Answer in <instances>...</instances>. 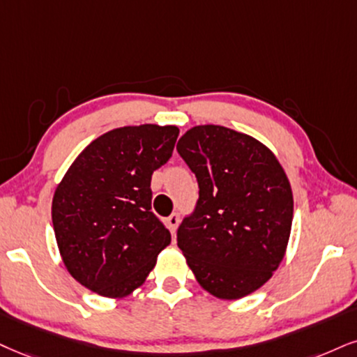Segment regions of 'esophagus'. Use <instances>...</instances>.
Listing matches in <instances>:
<instances>
[{
  "label": "esophagus",
  "instance_id": "obj_1",
  "mask_svg": "<svg viewBox=\"0 0 357 357\" xmlns=\"http://www.w3.org/2000/svg\"><path fill=\"white\" fill-rule=\"evenodd\" d=\"M178 222H180V215L178 213H172L169 218H167V227H169V230L172 233H175L178 227Z\"/></svg>",
  "mask_w": 357,
  "mask_h": 357
}]
</instances>
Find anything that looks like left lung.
Returning <instances> with one entry per match:
<instances>
[{
  "label": "left lung",
  "mask_w": 357,
  "mask_h": 357,
  "mask_svg": "<svg viewBox=\"0 0 357 357\" xmlns=\"http://www.w3.org/2000/svg\"><path fill=\"white\" fill-rule=\"evenodd\" d=\"M199 182V200L177 230L195 278L213 296L238 300L271 278L284 257L293 193L283 167L257 139L197 126L177 144Z\"/></svg>",
  "instance_id": "obj_1"
}]
</instances>
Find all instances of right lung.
I'll use <instances>...</instances> for the list:
<instances>
[{
    "label": "right lung",
    "mask_w": 357,
    "mask_h": 357,
    "mask_svg": "<svg viewBox=\"0 0 357 357\" xmlns=\"http://www.w3.org/2000/svg\"><path fill=\"white\" fill-rule=\"evenodd\" d=\"M175 126H127L79 153L52 199V227L73 278L124 298L144 283L170 231L152 212V174L169 162Z\"/></svg>",
    "instance_id": "obj_1"
}]
</instances>
